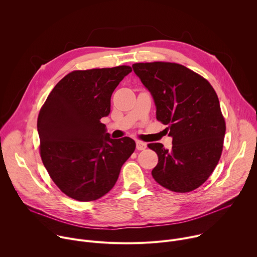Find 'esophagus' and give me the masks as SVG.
I'll list each match as a JSON object with an SVG mask.
<instances>
[{"label":"esophagus","mask_w":257,"mask_h":257,"mask_svg":"<svg viewBox=\"0 0 257 257\" xmlns=\"http://www.w3.org/2000/svg\"><path fill=\"white\" fill-rule=\"evenodd\" d=\"M146 148H148V144L142 141H136V149L138 151H144Z\"/></svg>","instance_id":"obj_1"}]
</instances>
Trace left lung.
I'll return each instance as SVG.
<instances>
[{"mask_svg": "<svg viewBox=\"0 0 257 257\" xmlns=\"http://www.w3.org/2000/svg\"><path fill=\"white\" fill-rule=\"evenodd\" d=\"M133 71L157 106V119L168 125L172 149L162 143L149 148L159 157L154 179L163 187L190 192L208 179L221 158L226 132L217 95L209 82L185 66L136 63Z\"/></svg>", "mask_w": 257, "mask_h": 257, "instance_id": "left-lung-1", "label": "left lung"}]
</instances>
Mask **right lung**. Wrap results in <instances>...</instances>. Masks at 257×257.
Listing matches in <instances>:
<instances>
[{
    "instance_id": "1",
    "label": "right lung",
    "mask_w": 257,
    "mask_h": 257,
    "mask_svg": "<svg viewBox=\"0 0 257 257\" xmlns=\"http://www.w3.org/2000/svg\"><path fill=\"white\" fill-rule=\"evenodd\" d=\"M131 71L129 66L73 71L41 108L42 161L55 184L73 199L92 201L106 194L135 151L133 139H112L100 123L111 112L113 91Z\"/></svg>"
}]
</instances>
